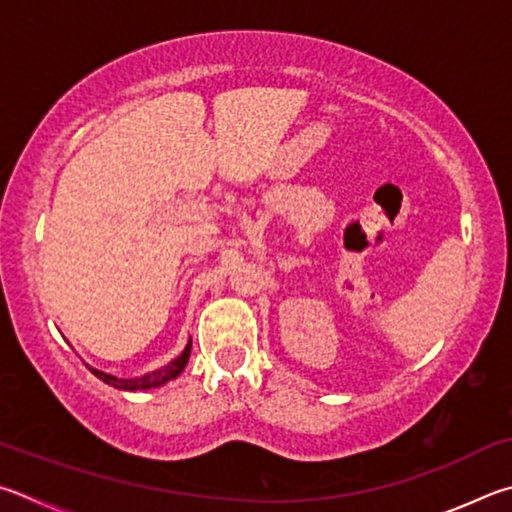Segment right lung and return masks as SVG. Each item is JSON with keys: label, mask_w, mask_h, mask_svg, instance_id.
I'll return each instance as SVG.
<instances>
[{"label": "right lung", "mask_w": 512, "mask_h": 512, "mask_svg": "<svg viewBox=\"0 0 512 512\" xmlns=\"http://www.w3.org/2000/svg\"><path fill=\"white\" fill-rule=\"evenodd\" d=\"M188 357H191V342L184 348V353L177 357V360L170 362L168 366L159 371H152L148 375H143V378H134V380H121V378H114V375H107L103 371H96L89 366V371H92L98 380H103L105 384H110L114 389H123V391H139V389H155L161 387V384H166L168 380L177 378L179 373L184 371V366L188 364Z\"/></svg>", "instance_id": "add662e5"}]
</instances>
